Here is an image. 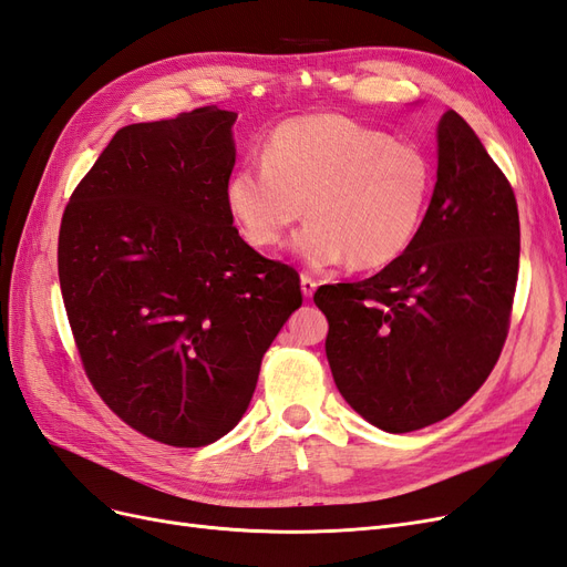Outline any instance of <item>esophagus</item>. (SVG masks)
Here are the masks:
<instances>
[{"mask_svg":"<svg viewBox=\"0 0 567 567\" xmlns=\"http://www.w3.org/2000/svg\"><path fill=\"white\" fill-rule=\"evenodd\" d=\"M300 288H302L305 298H312V293L317 290V281L310 277V274H302V277H300Z\"/></svg>","mask_w":567,"mask_h":567,"instance_id":"1","label":"esophagus"}]
</instances>
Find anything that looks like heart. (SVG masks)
<instances>
[{"instance_id":"heart-1","label":"heart","mask_w":567,"mask_h":567,"mask_svg":"<svg viewBox=\"0 0 567 567\" xmlns=\"http://www.w3.org/2000/svg\"><path fill=\"white\" fill-rule=\"evenodd\" d=\"M435 186L431 158L409 142L340 115L296 117L271 132L265 163L234 169L227 208L255 248H274L305 215L293 252L312 267L375 269L414 244Z\"/></svg>"}]
</instances>
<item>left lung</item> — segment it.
Returning <instances> with one entry per match:
<instances>
[{
    "label": "left lung",
    "instance_id": "obj_1",
    "mask_svg": "<svg viewBox=\"0 0 567 567\" xmlns=\"http://www.w3.org/2000/svg\"><path fill=\"white\" fill-rule=\"evenodd\" d=\"M518 260L513 188L466 120L447 111L435 192L414 244L373 277L315 293L346 402L388 433L452 416L504 350Z\"/></svg>",
    "mask_w": 567,
    "mask_h": 567
}]
</instances>
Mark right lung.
<instances>
[{
	"label": "right lung",
	"mask_w": 567,
	"mask_h": 567,
	"mask_svg": "<svg viewBox=\"0 0 567 567\" xmlns=\"http://www.w3.org/2000/svg\"><path fill=\"white\" fill-rule=\"evenodd\" d=\"M236 113L117 130L68 200L59 281L80 362L136 433L203 447L241 421L262 357L302 305L293 267L234 227Z\"/></svg>",
	"instance_id": "add662e5"
}]
</instances>
